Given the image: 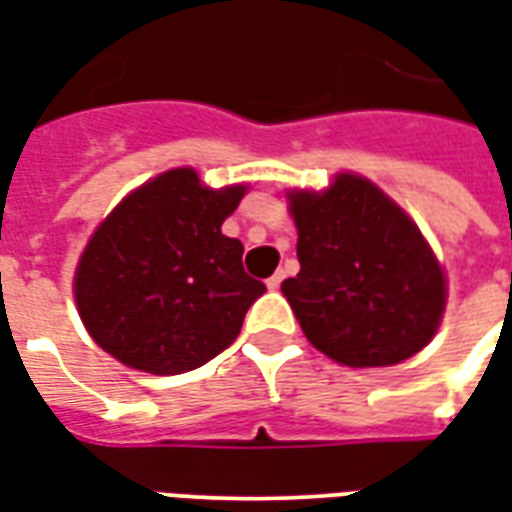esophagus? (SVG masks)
Listing matches in <instances>:
<instances>
[{"instance_id": "1", "label": "esophagus", "mask_w": 512, "mask_h": 512, "mask_svg": "<svg viewBox=\"0 0 512 512\" xmlns=\"http://www.w3.org/2000/svg\"><path fill=\"white\" fill-rule=\"evenodd\" d=\"M266 285H268V290H277L279 285H282V274H274V277L268 279Z\"/></svg>"}]
</instances>
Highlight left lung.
I'll return each instance as SVG.
<instances>
[{
    "label": "left lung",
    "mask_w": 512,
    "mask_h": 512,
    "mask_svg": "<svg viewBox=\"0 0 512 512\" xmlns=\"http://www.w3.org/2000/svg\"><path fill=\"white\" fill-rule=\"evenodd\" d=\"M299 274L282 293L312 348L345 367H392L436 337L447 274L417 222L365 175L288 189Z\"/></svg>",
    "instance_id": "1"
}]
</instances>
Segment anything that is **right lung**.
<instances>
[{"mask_svg":"<svg viewBox=\"0 0 512 512\" xmlns=\"http://www.w3.org/2000/svg\"><path fill=\"white\" fill-rule=\"evenodd\" d=\"M249 183L211 189L194 167L145 180L98 224L73 271L84 329L120 365L178 376L241 334L266 285L244 271V244L222 233Z\"/></svg>","mask_w":512,"mask_h":512,"instance_id":"right-lung-1","label":"right lung"}]
</instances>
